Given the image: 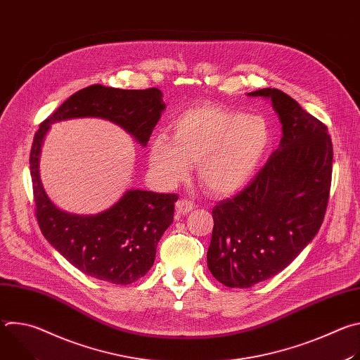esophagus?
Wrapping results in <instances>:
<instances>
[{"instance_id":"1","label":"esophagus","mask_w":360,"mask_h":360,"mask_svg":"<svg viewBox=\"0 0 360 360\" xmlns=\"http://www.w3.org/2000/svg\"><path fill=\"white\" fill-rule=\"evenodd\" d=\"M193 208H195V203L191 202V200L186 199V198H181V199H178L176 203H175L176 214H179V215H185V214H188L189 211H192Z\"/></svg>"}]
</instances>
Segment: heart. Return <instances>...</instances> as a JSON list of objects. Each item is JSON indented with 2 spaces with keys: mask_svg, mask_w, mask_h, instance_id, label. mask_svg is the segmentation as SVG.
<instances>
[{
  "mask_svg": "<svg viewBox=\"0 0 360 360\" xmlns=\"http://www.w3.org/2000/svg\"><path fill=\"white\" fill-rule=\"evenodd\" d=\"M268 122L215 104L181 112L171 124V139L158 135L149 146V164L165 182L176 184L196 164L200 185L215 195L245 188L261 168L271 146Z\"/></svg>",
  "mask_w": 360,
  "mask_h": 360,
  "instance_id": "b5f03b06",
  "label": "heart"
}]
</instances>
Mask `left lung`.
<instances>
[{"mask_svg":"<svg viewBox=\"0 0 360 360\" xmlns=\"http://www.w3.org/2000/svg\"><path fill=\"white\" fill-rule=\"evenodd\" d=\"M248 95L272 101L283 136L252 182L212 210L208 268L228 288H250L296 258L323 222L332 182L326 125L276 88Z\"/></svg>","mask_w":360,"mask_h":360,"instance_id":"left-lung-1","label":"left lung"}]
</instances>
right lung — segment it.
Listing matches in <instances>:
<instances>
[{
	"label": "right lung",
	"mask_w": 360,
	"mask_h": 360,
	"mask_svg": "<svg viewBox=\"0 0 360 360\" xmlns=\"http://www.w3.org/2000/svg\"><path fill=\"white\" fill-rule=\"evenodd\" d=\"M165 110L158 88L120 89L91 85L74 95L38 128L30 153L35 215L45 239L85 275L114 285H129L153 265L157 245L174 222L176 193L129 189L112 207L96 215L58 210L39 179V152L51 124L98 117L122 127L142 146Z\"/></svg>",
	"instance_id": "1"
}]
</instances>
